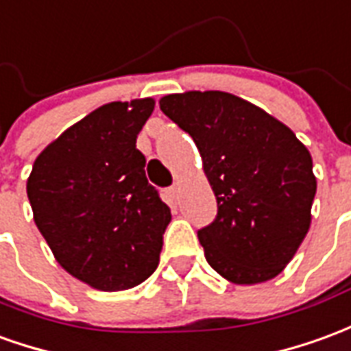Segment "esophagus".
<instances>
[{"mask_svg": "<svg viewBox=\"0 0 351 351\" xmlns=\"http://www.w3.org/2000/svg\"><path fill=\"white\" fill-rule=\"evenodd\" d=\"M167 197L169 201H173V203H176V201L180 199V186H178V184H175V186H171V188H169Z\"/></svg>", "mask_w": 351, "mask_h": 351, "instance_id": "1", "label": "esophagus"}]
</instances>
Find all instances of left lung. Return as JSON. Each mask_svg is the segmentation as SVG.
<instances>
[{
  "mask_svg": "<svg viewBox=\"0 0 351 351\" xmlns=\"http://www.w3.org/2000/svg\"><path fill=\"white\" fill-rule=\"evenodd\" d=\"M159 108L193 138L217 197V218L197 232L210 268L237 285L276 278L312 222L308 148L268 112L222 90L167 95Z\"/></svg>",
  "mask_w": 351,
  "mask_h": 351,
  "instance_id": "obj_1",
  "label": "left lung"
}]
</instances>
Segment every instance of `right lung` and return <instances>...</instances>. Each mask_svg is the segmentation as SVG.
Instances as JSON below:
<instances>
[{
	"label": "right lung",
	"mask_w": 351,
	"mask_h": 351,
	"mask_svg": "<svg viewBox=\"0 0 351 351\" xmlns=\"http://www.w3.org/2000/svg\"><path fill=\"white\" fill-rule=\"evenodd\" d=\"M154 99L110 102L66 129L34 161L26 192L62 268L99 291L156 271L171 209L146 178L136 136Z\"/></svg>",
	"instance_id": "1"
}]
</instances>
